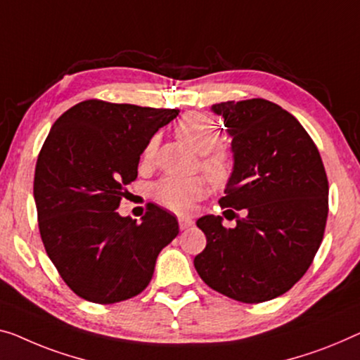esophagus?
Returning a JSON list of instances; mask_svg holds the SVG:
<instances>
[{
	"label": "esophagus",
	"mask_w": 360,
	"mask_h": 360,
	"mask_svg": "<svg viewBox=\"0 0 360 360\" xmlns=\"http://www.w3.org/2000/svg\"><path fill=\"white\" fill-rule=\"evenodd\" d=\"M178 221H179L181 229H187V228H191L192 224H194V219H192L191 217H179Z\"/></svg>",
	"instance_id": "obj_1"
}]
</instances>
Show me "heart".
I'll return each mask as SVG.
<instances>
[{
	"label": "heart",
	"mask_w": 360,
	"mask_h": 360,
	"mask_svg": "<svg viewBox=\"0 0 360 360\" xmlns=\"http://www.w3.org/2000/svg\"><path fill=\"white\" fill-rule=\"evenodd\" d=\"M176 134L202 155V169L214 186L228 184L234 173V157L226 147L218 146L219 129L212 117L202 112H187L176 124ZM158 139L150 137L142 150V163H150L157 152ZM210 191L208 181L200 176L195 178H178L166 176L152 186V197L160 205L171 212L182 213L192 203Z\"/></svg>",
	"instance_id": "1"
}]
</instances>
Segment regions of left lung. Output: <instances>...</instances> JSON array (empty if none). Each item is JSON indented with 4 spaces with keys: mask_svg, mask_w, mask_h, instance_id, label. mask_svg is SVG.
<instances>
[{
    "mask_svg": "<svg viewBox=\"0 0 360 360\" xmlns=\"http://www.w3.org/2000/svg\"><path fill=\"white\" fill-rule=\"evenodd\" d=\"M212 110L233 137L234 173L219 205L234 208L226 212L236 228L213 214L198 219L207 245L194 266L214 291L265 302L289 291L314 262L328 218L326 171L312 137L276 103L221 101Z\"/></svg>",
    "mask_w": 360,
    "mask_h": 360,
    "instance_id": "left-lung-1",
    "label": "left lung"
}]
</instances>
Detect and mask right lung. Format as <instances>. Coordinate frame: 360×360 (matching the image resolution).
I'll list each match as a JSON object with an SVG mask.
<instances>
[{
  "instance_id": "1",
  "label": "right lung",
  "mask_w": 360,
  "mask_h": 360,
  "mask_svg": "<svg viewBox=\"0 0 360 360\" xmlns=\"http://www.w3.org/2000/svg\"><path fill=\"white\" fill-rule=\"evenodd\" d=\"M178 112L94 98L64 111L48 134L34 178L39 229L79 297L115 304L141 294L158 254L178 236L174 214L153 203L142 223L116 212L148 139Z\"/></svg>"
}]
</instances>
